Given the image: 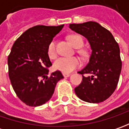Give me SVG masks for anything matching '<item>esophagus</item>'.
Instances as JSON below:
<instances>
[{
	"mask_svg": "<svg viewBox=\"0 0 129 129\" xmlns=\"http://www.w3.org/2000/svg\"><path fill=\"white\" fill-rule=\"evenodd\" d=\"M62 74H63V76L64 77H68L70 76V73H64V72H63Z\"/></svg>",
	"mask_w": 129,
	"mask_h": 129,
	"instance_id": "34e87169",
	"label": "esophagus"
}]
</instances>
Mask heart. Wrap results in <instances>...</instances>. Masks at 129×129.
I'll use <instances>...</instances> for the list:
<instances>
[{"mask_svg": "<svg viewBox=\"0 0 129 129\" xmlns=\"http://www.w3.org/2000/svg\"><path fill=\"white\" fill-rule=\"evenodd\" d=\"M68 40L72 44V46L76 49H80L83 45L82 38L77 34L70 35L68 37ZM81 52L84 53L83 51ZM47 54L48 56L51 59H54L57 57L55 42L54 41L49 43L47 49ZM80 64L81 62L77 57H60L55 61L54 64V67L57 70H59L64 73H69L78 67H80Z\"/></svg>", "mask_w": 129, "mask_h": 129, "instance_id": "heart-1", "label": "heart"}]
</instances>
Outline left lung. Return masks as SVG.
<instances>
[{
	"label": "left lung",
	"instance_id": "obj_1",
	"mask_svg": "<svg viewBox=\"0 0 129 129\" xmlns=\"http://www.w3.org/2000/svg\"><path fill=\"white\" fill-rule=\"evenodd\" d=\"M70 28L87 39L91 49L89 62L78 73L82 82L75 88L83 101L98 103L106 101L116 88L121 71L120 49L112 34L95 21L71 23Z\"/></svg>",
	"mask_w": 129,
	"mask_h": 129
}]
</instances>
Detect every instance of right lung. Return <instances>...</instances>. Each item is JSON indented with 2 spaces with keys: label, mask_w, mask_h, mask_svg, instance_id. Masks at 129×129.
<instances>
[{
  "label": "right lung",
  "mask_w": 129,
  "mask_h": 129,
  "mask_svg": "<svg viewBox=\"0 0 129 129\" xmlns=\"http://www.w3.org/2000/svg\"><path fill=\"white\" fill-rule=\"evenodd\" d=\"M64 25L36 26L16 39L8 57V75L19 99L29 106H42L50 100L57 82L64 78L60 71L48 76L52 65L47 49Z\"/></svg>",
  "instance_id": "add662e5"
}]
</instances>
